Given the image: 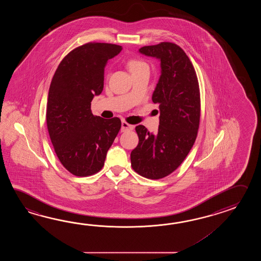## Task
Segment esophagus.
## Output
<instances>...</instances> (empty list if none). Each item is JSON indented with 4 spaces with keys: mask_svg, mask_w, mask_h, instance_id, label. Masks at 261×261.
Returning <instances> with one entry per match:
<instances>
[{
    "mask_svg": "<svg viewBox=\"0 0 261 261\" xmlns=\"http://www.w3.org/2000/svg\"><path fill=\"white\" fill-rule=\"evenodd\" d=\"M133 128H134L133 125H130V124H128L126 121H122V124H121V132L122 133L128 132V130H133Z\"/></svg>",
    "mask_w": 261,
    "mask_h": 261,
    "instance_id": "esophagus-1",
    "label": "esophagus"
}]
</instances>
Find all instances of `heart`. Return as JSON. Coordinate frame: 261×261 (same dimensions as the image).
Segmentation results:
<instances>
[{
  "mask_svg": "<svg viewBox=\"0 0 261 261\" xmlns=\"http://www.w3.org/2000/svg\"><path fill=\"white\" fill-rule=\"evenodd\" d=\"M128 67L129 71L133 72H137L143 69H148V65L144 61L138 59H132L128 61Z\"/></svg>",
  "mask_w": 261,
  "mask_h": 261,
  "instance_id": "1",
  "label": "heart"
}]
</instances>
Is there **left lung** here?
<instances>
[{
	"label": "left lung",
	"instance_id": "1",
	"mask_svg": "<svg viewBox=\"0 0 261 261\" xmlns=\"http://www.w3.org/2000/svg\"><path fill=\"white\" fill-rule=\"evenodd\" d=\"M139 52L161 61V76L152 95L161 116L155 134L143 125L135 128L139 144L130 161L138 174L155 180L174 172L194 144L200 125V88L194 67L177 44L162 42Z\"/></svg>",
	"mask_w": 261,
	"mask_h": 261
}]
</instances>
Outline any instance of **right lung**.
Wrapping results in <instances>:
<instances>
[{"label":"right lung","instance_id":"1","mask_svg":"<svg viewBox=\"0 0 261 261\" xmlns=\"http://www.w3.org/2000/svg\"><path fill=\"white\" fill-rule=\"evenodd\" d=\"M121 45L88 43L72 50L50 84L46 125L57 156L75 176H89L105 165L107 151L121 128L118 117L93 116L90 106L103 89L108 60Z\"/></svg>","mask_w":261,"mask_h":261}]
</instances>
